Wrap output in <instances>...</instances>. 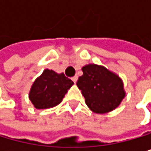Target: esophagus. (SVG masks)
I'll use <instances>...</instances> for the list:
<instances>
[{
	"label": "esophagus",
	"instance_id": "esophagus-1",
	"mask_svg": "<svg viewBox=\"0 0 151 151\" xmlns=\"http://www.w3.org/2000/svg\"><path fill=\"white\" fill-rule=\"evenodd\" d=\"M77 79H78V77H77V76H74V77H72V78H71V80L73 81V82H74V83H76Z\"/></svg>",
	"mask_w": 151,
	"mask_h": 151
}]
</instances>
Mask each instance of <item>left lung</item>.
Instances as JSON below:
<instances>
[{"mask_svg":"<svg viewBox=\"0 0 151 151\" xmlns=\"http://www.w3.org/2000/svg\"><path fill=\"white\" fill-rule=\"evenodd\" d=\"M77 81L85 102L92 111L106 113L116 109L125 97L122 81L102 66L89 64Z\"/></svg>","mask_w":151,"mask_h":151,"instance_id":"left-lung-1","label":"left lung"}]
</instances>
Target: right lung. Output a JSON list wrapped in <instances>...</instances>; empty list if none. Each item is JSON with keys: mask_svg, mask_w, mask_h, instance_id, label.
<instances>
[{"mask_svg": "<svg viewBox=\"0 0 151 151\" xmlns=\"http://www.w3.org/2000/svg\"><path fill=\"white\" fill-rule=\"evenodd\" d=\"M72 84L63 73L45 70L33 82L29 97L36 109L52 108L61 102Z\"/></svg>", "mask_w": 151, "mask_h": 151, "instance_id": "obj_1", "label": "right lung"}]
</instances>
